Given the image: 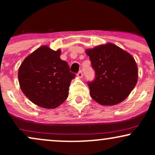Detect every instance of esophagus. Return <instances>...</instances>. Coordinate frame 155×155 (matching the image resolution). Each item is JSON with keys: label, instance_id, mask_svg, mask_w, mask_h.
I'll return each mask as SVG.
<instances>
[{"label": "esophagus", "instance_id": "34e87169", "mask_svg": "<svg viewBox=\"0 0 155 155\" xmlns=\"http://www.w3.org/2000/svg\"><path fill=\"white\" fill-rule=\"evenodd\" d=\"M77 77L79 78H82L83 77V73L81 71H79V73L77 74Z\"/></svg>", "mask_w": 155, "mask_h": 155}]
</instances>
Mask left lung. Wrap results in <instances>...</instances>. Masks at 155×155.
Wrapping results in <instances>:
<instances>
[{"mask_svg":"<svg viewBox=\"0 0 155 155\" xmlns=\"http://www.w3.org/2000/svg\"><path fill=\"white\" fill-rule=\"evenodd\" d=\"M85 51L95 71V80L88 82L92 98L103 106L127 98L138 81V66L132 55L111 43Z\"/></svg>","mask_w":155,"mask_h":155,"instance_id":"1","label":"left lung"}]
</instances>
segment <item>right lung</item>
Wrapping results in <instances>:
<instances>
[{
    "label": "right lung",
    "mask_w": 155,
    "mask_h": 155,
    "mask_svg": "<svg viewBox=\"0 0 155 155\" xmlns=\"http://www.w3.org/2000/svg\"><path fill=\"white\" fill-rule=\"evenodd\" d=\"M60 49L54 51L41 46L28 55L19 68V86L33 104L44 108H55L68 96L75 74L60 59Z\"/></svg>",
    "instance_id": "obj_1"
}]
</instances>
